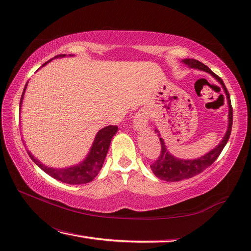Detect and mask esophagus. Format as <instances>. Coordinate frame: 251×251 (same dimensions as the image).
Returning a JSON list of instances; mask_svg holds the SVG:
<instances>
[{"instance_id": "esophagus-1", "label": "esophagus", "mask_w": 251, "mask_h": 251, "mask_svg": "<svg viewBox=\"0 0 251 251\" xmlns=\"http://www.w3.org/2000/svg\"><path fill=\"white\" fill-rule=\"evenodd\" d=\"M150 119V113L148 110L141 109L133 116V128L137 130L144 129L148 125V121Z\"/></svg>"}]
</instances>
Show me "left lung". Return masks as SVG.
<instances>
[{
  "instance_id": "left-lung-1",
  "label": "left lung",
  "mask_w": 251,
  "mask_h": 251,
  "mask_svg": "<svg viewBox=\"0 0 251 251\" xmlns=\"http://www.w3.org/2000/svg\"><path fill=\"white\" fill-rule=\"evenodd\" d=\"M182 62L190 68H196V69H199V71H203L205 73L211 74L213 77L216 79L221 85H223L226 96V100H228V106H229V115H228L229 125H228V129H226V135L224 136L223 140H221L217 147L214 150L209 151V152L206 153L204 156H201L197 159L186 160V159L176 158V157H174L173 155L169 153V151L167 150V147L164 142V139L160 138V143H161L160 154L158 156V158H157L152 165H151V169H152L153 173L157 177L160 179H164L166 182H178V180L194 177L197 176V174L204 171L207 167L211 166L213 162L218 158V156L220 155L221 152H223L226 142H228L231 135L232 123H233V110L231 106V99H230L229 92L226 90L224 81L221 80L217 75H215L206 65H204V64L199 62L198 60L185 59ZM155 131L159 132L157 129H155Z\"/></svg>"
}]
</instances>
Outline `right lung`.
<instances>
[{
  "instance_id": "obj_1",
  "label": "right lung",
  "mask_w": 251,
  "mask_h": 251,
  "mask_svg": "<svg viewBox=\"0 0 251 251\" xmlns=\"http://www.w3.org/2000/svg\"><path fill=\"white\" fill-rule=\"evenodd\" d=\"M64 56H65V54L56 55L55 57H64ZM47 63H45L43 66H45ZM26 85H27V82L25 86V90H23L22 96L20 99V109H21L22 99H23V95H25ZM116 131H118V126H112V125L104 127L102 129L99 130L94 139V142L92 144V148L90 150L89 154H87V156L85 157V159L83 161H81L80 164L69 167V168L57 169V168L47 167L44 164H42L38 159L35 158V157L31 154V152H28V151H27V154L31 157V159L35 162V164L42 169L44 172L49 174V176L53 178L61 180V182L66 183V184H73V185L86 184V183L92 182V180L97 176L99 171H100V169L103 165L104 158H106L107 156L110 143H111V139L113 138Z\"/></svg>"
}]
</instances>
